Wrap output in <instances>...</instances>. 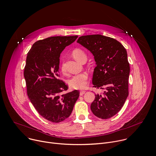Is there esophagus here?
<instances>
[{
	"instance_id": "obj_1",
	"label": "esophagus",
	"mask_w": 156,
	"mask_h": 156,
	"mask_svg": "<svg viewBox=\"0 0 156 156\" xmlns=\"http://www.w3.org/2000/svg\"><path fill=\"white\" fill-rule=\"evenodd\" d=\"M85 91H84V90L80 91V96H82L83 94H85Z\"/></svg>"
}]
</instances>
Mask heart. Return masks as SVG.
<instances>
[{"instance_id":"heart-1","label":"heart","mask_w":156,"mask_h":156,"mask_svg":"<svg viewBox=\"0 0 156 156\" xmlns=\"http://www.w3.org/2000/svg\"><path fill=\"white\" fill-rule=\"evenodd\" d=\"M74 58L78 61L82 62L83 59H87L86 54L80 49H76L73 51ZM61 71H64V67H61ZM88 75L87 73H82L73 76L69 80V86L75 89H82L85 88L88 83Z\"/></svg>"}]
</instances>
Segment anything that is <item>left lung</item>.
I'll return each instance as SVG.
<instances>
[{
    "mask_svg": "<svg viewBox=\"0 0 156 156\" xmlns=\"http://www.w3.org/2000/svg\"><path fill=\"white\" fill-rule=\"evenodd\" d=\"M77 42L94 56L97 66L93 71V87L105 89L101 94H95L91 110L99 118L112 117L129 95L130 65L126 49L115 39L100 34L81 36Z\"/></svg>",
    "mask_w": 156,
    "mask_h": 156,
    "instance_id": "obj_1",
    "label": "left lung"
}]
</instances>
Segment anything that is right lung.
<instances>
[{"mask_svg":"<svg viewBox=\"0 0 156 156\" xmlns=\"http://www.w3.org/2000/svg\"><path fill=\"white\" fill-rule=\"evenodd\" d=\"M77 37L55 36L38 41L27 55L24 77L28 97L39 114L52 122L69 117L79 97L76 90L61 94L68 86L58 79L60 54Z\"/></svg>","mask_w":156,"mask_h":156,"instance_id":"obj_1","label":"right lung"}]
</instances>
